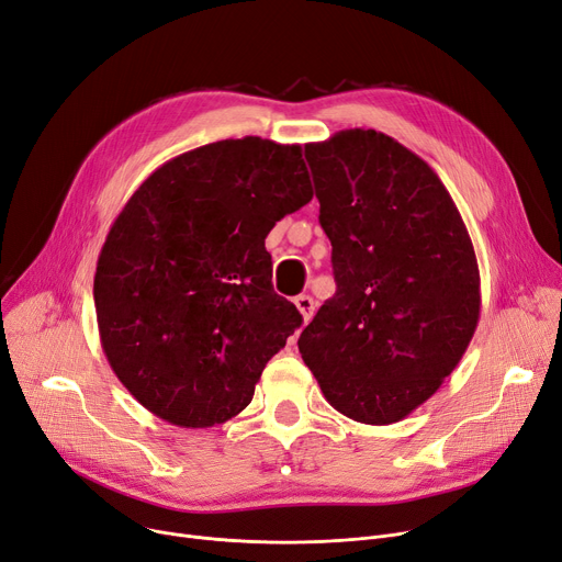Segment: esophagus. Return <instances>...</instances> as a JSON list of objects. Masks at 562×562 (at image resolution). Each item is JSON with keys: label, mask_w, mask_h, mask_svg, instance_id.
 I'll return each mask as SVG.
<instances>
[{"label": "esophagus", "mask_w": 562, "mask_h": 562, "mask_svg": "<svg viewBox=\"0 0 562 562\" xmlns=\"http://www.w3.org/2000/svg\"><path fill=\"white\" fill-rule=\"evenodd\" d=\"M293 303H296V307H299L303 321L307 323V321L312 318V314H314V299H312V296H299Z\"/></svg>", "instance_id": "34e87169"}]
</instances>
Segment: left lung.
<instances>
[{"label":"left lung","instance_id":"8db88e82","mask_svg":"<svg viewBox=\"0 0 562 562\" xmlns=\"http://www.w3.org/2000/svg\"><path fill=\"white\" fill-rule=\"evenodd\" d=\"M318 221L337 293L299 350L326 401L387 426L453 373L481 318V273L467 225L437 172L375 130L307 143Z\"/></svg>","mask_w":562,"mask_h":562}]
</instances>
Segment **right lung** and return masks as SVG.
Listing matches in <instances>:
<instances>
[{"label": "right lung", "mask_w": 562, "mask_h": 562, "mask_svg": "<svg viewBox=\"0 0 562 562\" xmlns=\"http://www.w3.org/2000/svg\"><path fill=\"white\" fill-rule=\"evenodd\" d=\"M301 145L225 138L159 166L113 221L95 271L104 356L159 419L212 428L252 401L303 316L263 239L312 200Z\"/></svg>", "instance_id": "obj_1"}]
</instances>
